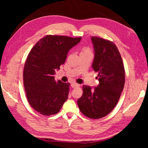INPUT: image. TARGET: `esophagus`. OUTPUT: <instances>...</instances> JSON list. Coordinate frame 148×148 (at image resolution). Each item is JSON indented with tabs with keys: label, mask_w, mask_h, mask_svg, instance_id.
Returning <instances> with one entry per match:
<instances>
[{
	"label": "esophagus",
	"mask_w": 148,
	"mask_h": 148,
	"mask_svg": "<svg viewBox=\"0 0 148 148\" xmlns=\"http://www.w3.org/2000/svg\"><path fill=\"white\" fill-rule=\"evenodd\" d=\"M71 86L73 88H76V87H79V84H78V83H72L71 84Z\"/></svg>",
	"instance_id": "1"
}]
</instances>
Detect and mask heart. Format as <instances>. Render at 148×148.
Segmentation results:
<instances>
[{
    "label": "heart",
    "mask_w": 148,
    "mask_h": 148,
    "mask_svg": "<svg viewBox=\"0 0 148 148\" xmlns=\"http://www.w3.org/2000/svg\"><path fill=\"white\" fill-rule=\"evenodd\" d=\"M91 52L90 50L88 48H86V47H84L83 49L82 50V52Z\"/></svg>",
    "instance_id": "b5f03b06"
}]
</instances>
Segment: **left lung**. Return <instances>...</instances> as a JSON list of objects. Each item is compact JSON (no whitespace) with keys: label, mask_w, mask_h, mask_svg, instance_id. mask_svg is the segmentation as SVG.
<instances>
[{"label":"left lung","mask_w":148,"mask_h":148,"mask_svg":"<svg viewBox=\"0 0 148 148\" xmlns=\"http://www.w3.org/2000/svg\"><path fill=\"white\" fill-rule=\"evenodd\" d=\"M95 57L92 67L97 72V87L83 86L78 100L80 111L87 117H104L112 110L120 99L125 84L122 59L115 44L109 40L91 37Z\"/></svg>","instance_id":"left-lung-1"}]
</instances>
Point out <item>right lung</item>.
Masks as SVG:
<instances>
[{"mask_svg":"<svg viewBox=\"0 0 148 148\" xmlns=\"http://www.w3.org/2000/svg\"><path fill=\"white\" fill-rule=\"evenodd\" d=\"M82 38L47 35L37 42L26 59L23 83L30 106L43 115L59 112L68 99L70 84L56 81V70L64 64L69 51Z\"/></svg>","mask_w":148,"mask_h":148,"instance_id":"1","label":"right lung"}]
</instances>
